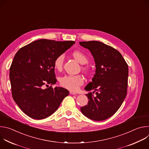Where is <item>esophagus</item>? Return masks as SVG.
Here are the masks:
<instances>
[{
	"instance_id": "34e87169",
	"label": "esophagus",
	"mask_w": 149,
	"mask_h": 149,
	"mask_svg": "<svg viewBox=\"0 0 149 149\" xmlns=\"http://www.w3.org/2000/svg\"><path fill=\"white\" fill-rule=\"evenodd\" d=\"M70 94H72V95H75V94H77V93H76L75 92H74V91H70Z\"/></svg>"
}]
</instances>
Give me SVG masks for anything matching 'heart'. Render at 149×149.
<instances>
[{
    "label": "heart",
    "instance_id": "1",
    "mask_svg": "<svg viewBox=\"0 0 149 149\" xmlns=\"http://www.w3.org/2000/svg\"><path fill=\"white\" fill-rule=\"evenodd\" d=\"M72 55L73 57L81 64H86L88 62V58L84 53L79 51H74ZM64 61V55L60 54L58 55L54 61V68L57 70H61L63 66ZM82 70L87 72L88 70L87 68L82 67ZM61 86L71 91H77L84 83V79L81 75H65L59 79Z\"/></svg>",
    "mask_w": 149,
    "mask_h": 149
}]
</instances>
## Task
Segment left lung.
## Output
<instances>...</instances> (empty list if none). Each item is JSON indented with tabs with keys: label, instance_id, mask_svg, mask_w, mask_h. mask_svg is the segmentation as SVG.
Returning <instances> with one entry per match:
<instances>
[{
	"label": "left lung",
	"instance_id": "1",
	"mask_svg": "<svg viewBox=\"0 0 149 149\" xmlns=\"http://www.w3.org/2000/svg\"><path fill=\"white\" fill-rule=\"evenodd\" d=\"M94 57L95 74L85 90H94L86 94L88 104L81 107L82 113L94 121H102L114 114L123 102L128 84V65L121 54L101 42H79ZM93 93H94L93 92Z\"/></svg>",
	"mask_w": 149,
	"mask_h": 149
}]
</instances>
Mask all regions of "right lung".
I'll return each instance as SVG.
<instances>
[{
  "label": "right lung",
  "mask_w": 149,
  "mask_h": 149,
  "mask_svg": "<svg viewBox=\"0 0 149 149\" xmlns=\"http://www.w3.org/2000/svg\"><path fill=\"white\" fill-rule=\"evenodd\" d=\"M74 41L39 39L21 48L15 54L9 78L13 98L19 107L32 118L41 120L52 114L69 91L48 85L56 82L54 61Z\"/></svg>",
  "instance_id": "1"
}]
</instances>
